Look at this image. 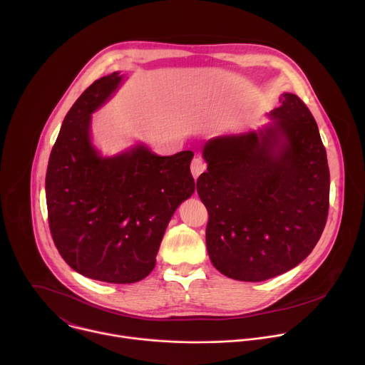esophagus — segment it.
Here are the masks:
<instances>
[{"instance_id": "34e87169", "label": "esophagus", "mask_w": 365, "mask_h": 365, "mask_svg": "<svg viewBox=\"0 0 365 365\" xmlns=\"http://www.w3.org/2000/svg\"><path fill=\"white\" fill-rule=\"evenodd\" d=\"M205 169H206V163H205L200 158H195V159L192 160V163H190V172H192V176H193L195 179H197V178L200 176V173L205 172Z\"/></svg>"}]
</instances>
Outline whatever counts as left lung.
I'll return each instance as SVG.
<instances>
[{"instance_id":"8db88e82","label":"left lung","mask_w":365,"mask_h":365,"mask_svg":"<svg viewBox=\"0 0 365 365\" xmlns=\"http://www.w3.org/2000/svg\"><path fill=\"white\" fill-rule=\"evenodd\" d=\"M273 124L207 141L196 189L206 206V248L234 280L289 272L319 241L329 210V168L318 124L304 102L283 93Z\"/></svg>"}]
</instances>
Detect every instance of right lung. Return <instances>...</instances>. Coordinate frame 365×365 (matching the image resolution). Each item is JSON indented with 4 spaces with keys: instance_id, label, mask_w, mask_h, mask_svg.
I'll list each match as a JSON object with an SVG mask.
<instances>
[{
    "instance_id": "add662e5",
    "label": "right lung",
    "mask_w": 365,
    "mask_h": 365,
    "mask_svg": "<svg viewBox=\"0 0 365 365\" xmlns=\"http://www.w3.org/2000/svg\"><path fill=\"white\" fill-rule=\"evenodd\" d=\"M123 78L103 76L76 99L46 173L48 227L62 258L85 277L117 284L151 273L172 215L195 192L190 150L158 155L138 144L102 158L92 145L91 114Z\"/></svg>"
}]
</instances>
